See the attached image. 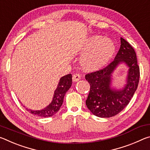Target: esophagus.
Masks as SVG:
<instances>
[{
	"mask_svg": "<svg viewBox=\"0 0 150 150\" xmlns=\"http://www.w3.org/2000/svg\"><path fill=\"white\" fill-rule=\"evenodd\" d=\"M72 79H73V82H77L78 81H79L81 79V76H80L79 74H77V73H76V74L73 75Z\"/></svg>",
	"mask_w": 150,
	"mask_h": 150,
	"instance_id": "1",
	"label": "esophagus"
}]
</instances>
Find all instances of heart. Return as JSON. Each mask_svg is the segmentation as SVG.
<instances>
[{
  "instance_id": "1",
  "label": "heart",
  "mask_w": 150,
  "mask_h": 150,
  "mask_svg": "<svg viewBox=\"0 0 150 150\" xmlns=\"http://www.w3.org/2000/svg\"><path fill=\"white\" fill-rule=\"evenodd\" d=\"M115 50V44L111 39L101 35H92L82 47V52L85 54L81 58V65L87 71L100 69L110 61Z\"/></svg>"
}]
</instances>
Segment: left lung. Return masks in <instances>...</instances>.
I'll use <instances>...</instances> for the list:
<instances>
[{
    "mask_svg": "<svg viewBox=\"0 0 150 150\" xmlns=\"http://www.w3.org/2000/svg\"><path fill=\"white\" fill-rule=\"evenodd\" d=\"M120 47L115 60L107 67L85 75L91 88L86 105L98 117L110 118L123 110L130 103L138 88L139 68L135 51L129 43L120 38ZM129 67L126 84L118 90L112 86L113 73L118 66Z\"/></svg>",
    "mask_w": 150,
    "mask_h": 150,
    "instance_id": "1",
    "label": "left lung"
}]
</instances>
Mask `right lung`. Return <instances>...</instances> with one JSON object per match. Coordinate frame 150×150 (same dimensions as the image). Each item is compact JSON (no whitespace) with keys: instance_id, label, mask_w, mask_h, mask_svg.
I'll list each match as a JSON object with an SVG mask.
<instances>
[{"instance_id":"1","label":"right lung","mask_w":150,"mask_h":150,"mask_svg":"<svg viewBox=\"0 0 150 150\" xmlns=\"http://www.w3.org/2000/svg\"><path fill=\"white\" fill-rule=\"evenodd\" d=\"M71 85V74L66 75L61 77L56 89L54 91L52 102L50 103V105H48L46 107L42 109V110H34L28 108H26V110L32 115L44 118L50 117V116L55 115L59 111V108L62 106L65 94L69 89Z\"/></svg>"}]
</instances>
